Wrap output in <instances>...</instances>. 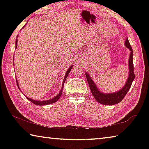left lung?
I'll list each match as a JSON object with an SVG mask.
<instances>
[{"label": "left lung", "instance_id": "1", "mask_svg": "<svg viewBox=\"0 0 149 149\" xmlns=\"http://www.w3.org/2000/svg\"><path fill=\"white\" fill-rule=\"evenodd\" d=\"M125 45L131 51L129 58L130 73L127 81H126L124 87H123V88H122V89L113 93H102L98 89L97 85H96V84H95L94 81H93V80L91 79V77L89 76V74H88L87 72L85 73L88 84L89 85L92 95H93V97H95V99L97 100V101L98 102H99L100 104L106 105H114L120 102L123 98H124L126 94H127L128 91L130 90L131 86H132L133 81L135 79L134 69H133V50L132 46L130 45L128 39L125 40Z\"/></svg>", "mask_w": 149, "mask_h": 149}]
</instances>
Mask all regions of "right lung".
Listing matches in <instances>:
<instances>
[{
    "label": "right lung",
    "instance_id": "obj_1",
    "mask_svg": "<svg viewBox=\"0 0 149 149\" xmlns=\"http://www.w3.org/2000/svg\"><path fill=\"white\" fill-rule=\"evenodd\" d=\"M17 38H16V49L17 48ZM73 66H74V65H71V66H70V67L69 68H68V70H67L66 73H65V77H64V81H63V84H62V89H61V90H60V93H58V95H56V97L53 98V99H50V100H44V101H39V100H33V99H30V98H28V97H26V98H27V99L29 100L30 101L33 103V104H36V105H38V106H43V105L50 104H52V103L56 102L57 101V100L60 99V97H61L62 93V89H63V87H64V82H65V79H66L68 75V74L70 72V71H71V69L72 68ZM16 83H17V87H18L19 89L20 90V88H19V85H18V83H17V79H16Z\"/></svg>",
    "mask_w": 149,
    "mask_h": 149
}]
</instances>
